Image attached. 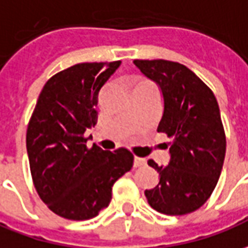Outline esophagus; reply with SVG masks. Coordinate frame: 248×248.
Here are the masks:
<instances>
[{"instance_id":"1","label":"esophagus","mask_w":248,"mask_h":248,"mask_svg":"<svg viewBox=\"0 0 248 248\" xmlns=\"http://www.w3.org/2000/svg\"><path fill=\"white\" fill-rule=\"evenodd\" d=\"M145 164H146V160H145V158L134 157V168H140V166H143Z\"/></svg>"}]
</instances>
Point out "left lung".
Listing matches in <instances>:
<instances>
[{
  "label": "left lung",
  "instance_id": "8db88e82",
  "mask_svg": "<svg viewBox=\"0 0 248 248\" xmlns=\"http://www.w3.org/2000/svg\"><path fill=\"white\" fill-rule=\"evenodd\" d=\"M133 63L160 88L164 110L157 131L172 138L168 165L148 161L160 181L145 190V196L161 214H190L208 200L224 162L226 136L217 100L183 64L168 60Z\"/></svg>",
  "mask_w": 248,
  "mask_h": 248
}]
</instances>
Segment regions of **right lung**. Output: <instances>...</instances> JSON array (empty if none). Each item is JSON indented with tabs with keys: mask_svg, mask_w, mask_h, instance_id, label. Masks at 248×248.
<instances>
[{
	"mask_svg": "<svg viewBox=\"0 0 248 248\" xmlns=\"http://www.w3.org/2000/svg\"><path fill=\"white\" fill-rule=\"evenodd\" d=\"M119 65L82 63L52 76L28 124L27 152L36 190L64 219L87 220L107 208L114 183L133 166L127 149H87L84 138L86 130L96 124L100 90Z\"/></svg>",
	"mask_w": 248,
	"mask_h": 248,
	"instance_id": "add662e5",
	"label": "right lung"
}]
</instances>
